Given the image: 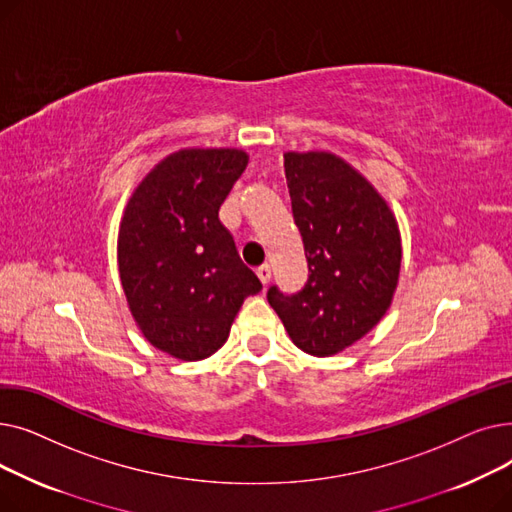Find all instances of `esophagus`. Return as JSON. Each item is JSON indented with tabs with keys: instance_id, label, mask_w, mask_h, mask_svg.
Instances as JSON below:
<instances>
[{
	"instance_id": "obj_1",
	"label": "esophagus",
	"mask_w": 512,
	"mask_h": 512,
	"mask_svg": "<svg viewBox=\"0 0 512 512\" xmlns=\"http://www.w3.org/2000/svg\"><path fill=\"white\" fill-rule=\"evenodd\" d=\"M257 278L261 280L263 286H267V282L272 280V267L270 265H261L259 270H257Z\"/></svg>"
}]
</instances>
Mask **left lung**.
Masks as SVG:
<instances>
[{
  "mask_svg": "<svg viewBox=\"0 0 512 512\" xmlns=\"http://www.w3.org/2000/svg\"><path fill=\"white\" fill-rule=\"evenodd\" d=\"M284 172L309 280L297 294L272 286L267 301L301 351L332 357L361 340L392 303L398 224L373 184L334 153L288 151Z\"/></svg>",
  "mask_w": 512,
  "mask_h": 512,
  "instance_id": "left-lung-1",
  "label": "left lung"
}]
</instances>
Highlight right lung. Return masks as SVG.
<instances>
[{
	"instance_id": "add662e5",
	"label": "right lung",
	"mask_w": 512,
	"mask_h": 512,
	"mask_svg": "<svg viewBox=\"0 0 512 512\" xmlns=\"http://www.w3.org/2000/svg\"><path fill=\"white\" fill-rule=\"evenodd\" d=\"M249 164L240 149H180L134 188L118 232V270L143 336L182 361L211 357L259 278L218 211Z\"/></svg>"
}]
</instances>
